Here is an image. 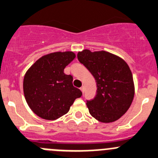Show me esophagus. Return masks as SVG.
Returning <instances> with one entry per match:
<instances>
[{
  "label": "esophagus",
  "mask_w": 158,
  "mask_h": 158,
  "mask_svg": "<svg viewBox=\"0 0 158 158\" xmlns=\"http://www.w3.org/2000/svg\"><path fill=\"white\" fill-rule=\"evenodd\" d=\"M81 91H82V93H84V92H85V87H84V86H82L81 88Z\"/></svg>",
  "instance_id": "obj_1"
}]
</instances>
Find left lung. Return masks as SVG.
Here are the masks:
<instances>
[{"instance_id": "8db88e82", "label": "left lung", "mask_w": 158, "mask_h": 158, "mask_svg": "<svg viewBox=\"0 0 158 158\" xmlns=\"http://www.w3.org/2000/svg\"><path fill=\"white\" fill-rule=\"evenodd\" d=\"M77 59L95 79L97 93L87 101L90 114L102 123H112L123 116L135 93L132 72L124 60L106 51L84 49Z\"/></svg>"}]
</instances>
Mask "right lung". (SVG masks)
<instances>
[{"mask_svg":"<svg viewBox=\"0 0 158 158\" xmlns=\"http://www.w3.org/2000/svg\"><path fill=\"white\" fill-rule=\"evenodd\" d=\"M75 56L71 51L49 53L35 61L25 73V100L31 111L42 118L57 119L82 95L81 90L73 86V77L64 72Z\"/></svg>","mask_w":158,"mask_h":158,"instance_id":"right-lung-1","label":"right lung"}]
</instances>
